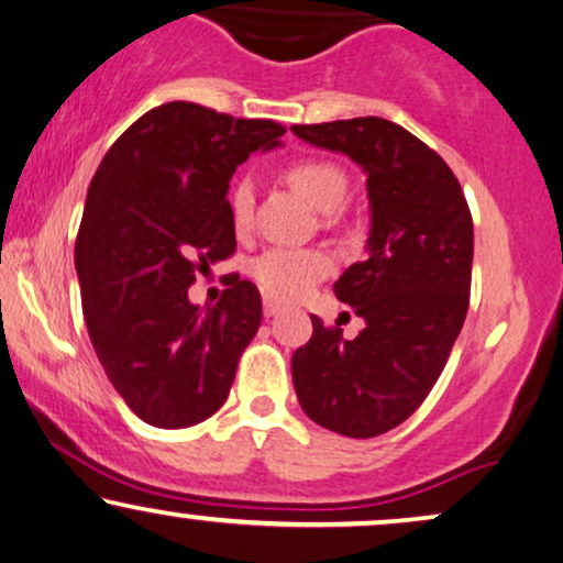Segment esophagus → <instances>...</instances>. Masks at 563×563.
Listing matches in <instances>:
<instances>
[{
  "mask_svg": "<svg viewBox=\"0 0 563 563\" xmlns=\"http://www.w3.org/2000/svg\"><path fill=\"white\" fill-rule=\"evenodd\" d=\"M279 312H282V305L274 302L272 297H266L264 299V314H266V318H276V314H279Z\"/></svg>",
  "mask_w": 563,
  "mask_h": 563,
  "instance_id": "34e87169",
  "label": "esophagus"
}]
</instances>
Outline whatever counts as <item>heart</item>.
<instances>
[{"label":"heart","instance_id":"heart-1","mask_svg":"<svg viewBox=\"0 0 563 563\" xmlns=\"http://www.w3.org/2000/svg\"><path fill=\"white\" fill-rule=\"evenodd\" d=\"M284 179L320 210H335L349 191V176L328 158L305 156L284 168ZM228 210L233 228L245 233L253 218V184L238 179L230 189ZM333 272V258L320 249H272L251 264V276L276 302H297L314 284Z\"/></svg>","mask_w":563,"mask_h":563}]
</instances>
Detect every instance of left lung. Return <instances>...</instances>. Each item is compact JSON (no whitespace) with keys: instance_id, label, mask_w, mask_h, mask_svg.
Returning <instances> with one entry per match:
<instances>
[{"instance_id":"8db88e82","label":"left lung","mask_w":563,"mask_h":563,"mask_svg":"<svg viewBox=\"0 0 563 563\" xmlns=\"http://www.w3.org/2000/svg\"><path fill=\"white\" fill-rule=\"evenodd\" d=\"M302 141L341 151L366 172L368 258L335 282L366 328L312 318L291 356L307 418L349 438H376L405 422L433 389L466 320L474 222L456 174L420 137L384 118L291 125Z\"/></svg>"}]
</instances>
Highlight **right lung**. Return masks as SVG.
<instances>
[{
  "mask_svg": "<svg viewBox=\"0 0 563 563\" xmlns=\"http://www.w3.org/2000/svg\"><path fill=\"white\" fill-rule=\"evenodd\" d=\"M284 130L166 102L112 143L89 184L76 235L84 320L107 379L148 426H197L230 395L264 314L256 284L235 276L205 312L187 289L235 253V166Z\"/></svg>",
  "mask_w": 563,
  "mask_h": 563,
  "instance_id": "add662e5",
  "label": "right lung"
}]
</instances>
